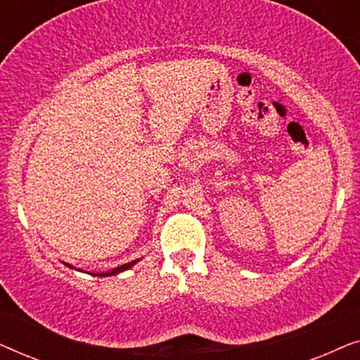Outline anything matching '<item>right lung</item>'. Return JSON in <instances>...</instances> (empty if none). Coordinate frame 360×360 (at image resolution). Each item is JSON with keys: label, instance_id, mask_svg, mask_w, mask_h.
<instances>
[{"label": "right lung", "instance_id": "right-lung-1", "mask_svg": "<svg viewBox=\"0 0 360 360\" xmlns=\"http://www.w3.org/2000/svg\"><path fill=\"white\" fill-rule=\"evenodd\" d=\"M136 262H137V260H132V262L121 265V267H117V269H115V270H111V272H108V274H95V275H98V277H103V275H105V277H110V275H116V274L122 272V270H127L129 267H132V265H134ZM65 265H68V264H65ZM68 267H70V265H68Z\"/></svg>", "mask_w": 360, "mask_h": 360}]
</instances>
